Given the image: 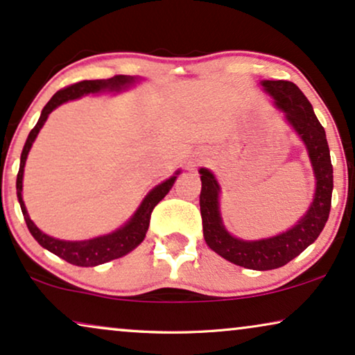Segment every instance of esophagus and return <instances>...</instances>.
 Masks as SVG:
<instances>
[{"label":"esophagus","instance_id":"obj_1","mask_svg":"<svg viewBox=\"0 0 355 355\" xmlns=\"http://www.w3.org/2000/svg\"><path fill=\"white\" fill-rule=\"evenodd\" d=\"M201 159H202V157H200V155H195V157H191L190 160H188V167H190V168L196 167V165L201 162Z\"/></svg>","mask_w":355,"mask_h":355}]
</instances>
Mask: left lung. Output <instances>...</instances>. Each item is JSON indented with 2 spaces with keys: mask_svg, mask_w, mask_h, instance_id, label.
Segmentation results:
<instances>
[{
  "mask_svg": "<svg viewBox=\"0 0 355 355\" xmlns=\"http://www.w3.org/2000/svg\"><path fill=\"white\" fill-rule=\"evenodd\" d=\"M263 87L272 96L276 105L286 113L287 121L294 126L304 141L313 165L316 191L306 214L284 234L276 237L254 240L235 239L224 229L219 214V185L209 170L201 168V217L202 234L207 247L227 261L239 266L268 271L281 268L315 242L324 229L331 209L333 165L329 157L324 128L315 116L313 108L304 92L291 81H263Z\"/></svg>",
  "mask_w": 355,
  "mask_h": 355,
  "instance_id": "1",
  "label": "left lung"
}]
</instances>
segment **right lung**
Segmentation results:
<instances>
[{
    "label": "right lung",
    "instance_id": "add662e5",
    "mask_svg": "<svg viewBox=\"0 0 355 355\" xmlns=\"http://www.w3.org/2000/svg\"><path fill=\"white\" fill-rule=\"evenodd\" d=\"M133 81H135V78L118 74V76H113V78H110V79L79 81V83L71 84V86L60 89V91L50 98V102L44 107L39 121H37V125L32 128V131L29 133V138H27V141H26V146H24V149H22L21 167H19V172H17L16 188H17L19 205H21L27 229H29L32 237H34L37 242L42 245V247L46 248L51 253H55L56 257L63 258L64 261L76 264V266H86V268L97 266V264L107 263V261H110V259L120 258V257H123V254L130 253L131 250L138 247V245L144 240L146 232H148L150 214H153L154 207L157 206L159 201L164 200V196L170 191V188H172L175 178L177 177L168 178V180H165L164 183H160V185L155 187L154 190L144 198V201L141 202L139 209L136 211V214L133 217H131V220L128 222V224H125L121 229L115 230L113 234L103 235V237H97L92 240H84V242H64V240L53 239V237H50V235H46L42 232V230L37 229V225L31 220L29 214H27L26 206H24V201H22V195H21L24 165H26V159L32 148V143L35 141L40 128L46 121V118H49L50 113L53 112L56 107L61 105L63 102L74 101V98L87 96V94H96L101 91H120L121 87H126ZM178 173L180 172H177L175 175H178Z\"/></svg>",
    "mask_w": 355,
    "mask_h": 355
}]
</instances>
